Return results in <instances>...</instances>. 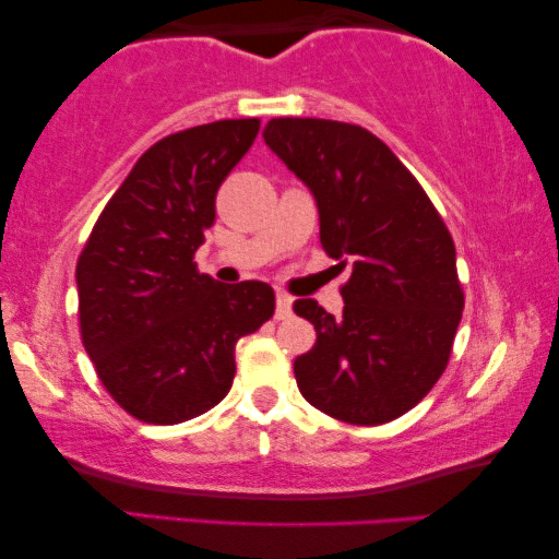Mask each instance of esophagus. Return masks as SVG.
Returning <instances> with one entry per match:
<instances>
[{
	"label": "esophagus",
	"mask_w": 559,
	"mask_h": 559,
	"mask_svg": "<svg viewBox=\"0 0 559 559\" xmlns=\"http://www.w3.org/2000/svg\"><path fill=\"white\" fill-rule=\"evenodd\" d=\"M274 316H277V320H285L293 316V297L285 293H277V310H274Z\"/></svg>",
	"instance_id": "1"
}]
</instances>
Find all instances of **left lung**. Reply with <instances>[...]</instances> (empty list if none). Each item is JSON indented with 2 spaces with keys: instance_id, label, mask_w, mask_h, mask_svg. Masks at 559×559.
<instances>
[{
  "instance_id": "obj_1",
  "label": "left lung",
  "mask_w": 559,
  "mask_h": 559,
  "mask_svg": "<svg viewBox=\"0 0 559 559\" xmlns=\"http://www.w3.org/2000/svg\"><path fill=\"white\" fill-rule=\"evenodd\" d=\"M264 142L316 198L325 254L350 266L341 318L295 302L318 333L295 358L300 394L341 423H392L425 400L453 350L465 305L453 236L369 129L285 117L264 127Z\"/></svg>"
}]
</instances>
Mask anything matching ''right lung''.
I'll return each instance as SVG.
<instances>
[{
  "instance_id": "obj_1",
  "label": "right lung",
  "mask_w": 559,
  "mask_h": 559,
  "mask_svg": "<svg viewBox=\"0 0 559 559\" xmlns=\"http://www.w3.org/2000/svg\"><path fill=\"white\" fill-rule=\"evenodd\" d=\"M257 132L259 119H221L152 144L75 264L83 348L114 402L142 423L178 425L216 407L231 389L236 341L274 316L266 282L221 285L193 262L221 182Z\"/></svg>"
}]
</instances>
